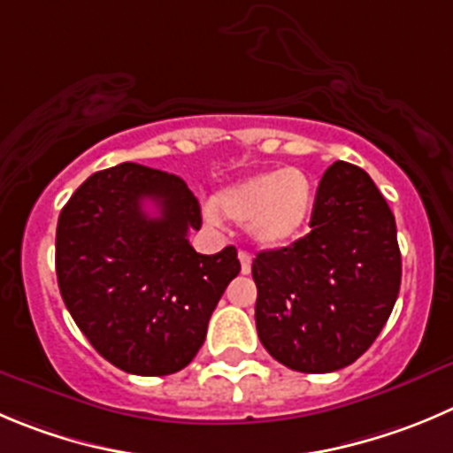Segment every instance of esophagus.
Masks as SVG:
<instances>
[{"label":"esophagus","instance_id":"1","mask_svg":"<svg viewBox=\"0 0 453 453\" xmlns=\"http://www.w3.org/2000/svg\"><path fill=\"white\" fill-rule=\"evenodd\" d=\"M240 266H242V273L247 275V273H251V256H249L247 251H240Z\"/></svg>","mask_w":453,"mask_h":453}]
</instances>
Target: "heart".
Here are the masks:
<instances>
[{"instance_id": "b5f03b06", "label": "heart", "mask_w": 453, "mask_h": 453, "mask_svg": "<svg viewBox=\"0 0 453 453\" xmlns=\"http://www.w3.org/2000/svg\"><path fill=\"white\" fill-rule=\"evenodd\" d=\"M316 202V187L304 171H265L251 175L215 196V205L206 206L209 222L224 218L247 224V231L257 247L280 249L303 234Z\"/></svg>"}]
</instances>
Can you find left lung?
Returning <instances> with one entry per match:
<instances>
[{
  "mask_svg": "<svg viewBox=\"0 0 453 453\" xmlns=\"http://www.w3.org/2000/svg\"><path fill=\"white\" fill-rule=\"evenodd\" d=\"M251 273L266 351L294 372H338L372 347L398 298L394 213L363 169L334 162L318 187L311 231L257 253Z\"/></svg>",
  "mask_w": 453,
  "mask_h": 453,
  "instance_id": "left-lung-1",
  "label": "left lung"
}]
</instances>
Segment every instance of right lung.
Here are the masks:
<instances>
[{
    "label": "right lung",
    "mask_w": 453,
    "mask_h": 453,
    "mask_svg": "<svg viewBox=\"0 0 453 453\" xmlns=\"http://www.w3.org/2000/svg\"><path fill=\"white\" fill-rule=\"evenodd\" d=\"M200 226L182 178L133 162L90 175L59 213V294L95 351L122 372L169 376L200 351L240 273L235 247L202 256L188 244V229Z\"/></svg>",
    "instance_id": "add662e5"
}]
</instances>
